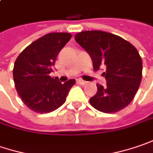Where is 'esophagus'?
Instances as JSON below:
<instances>
[{"label":"esophagus","mask_w":153,"mask_h":153,"mask_svg":"<svg viewBox=\"0 0 153 153\" xmlns=\"http://www.w3.org/2000/svg\"><path fill=\"white\" fill-rule=\"evenodd\" d=\"M77 82L79 84H80V85H85V84L87 83L86 81H85V80L81 79H77Z\"/></svg>","instance_id":"34e87169"}]
</instances>
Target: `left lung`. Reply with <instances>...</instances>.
<instances>
[{"label":"left lung","instance_id":"1","mask_svg":"<svg viewBox=\"0 0 153 153\" xmlns=\"http://www.w3.org/2000/svg\"><path fill=\"white\" fill-rule=\"evenodd\" d=\"M76 42L87 51L93 69L106 67V86L97 84L91 105L103 113H116L129 104L142 78V60L136 48L123 37L102 30H85L75 35Z\"/></svg>","mask_w":153,"mask_h":153}]
</instances>
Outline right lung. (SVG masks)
Segmentation results:
<instances>
[{
	"label": "right lung",
	"instance_id": "right-lung-1",
	"mask_svg": "<svg viewBox=\"0 0 153 153\" xmlns=\"http://www.w3.org/2000/svg\"><path fill=\"white\" fill-rule=\"evenodd\" d=\"M68 32H52L37 39L19 55L13 70V80L23 103L37 113H49L66 101L75 79L62 84L52 78L56 59L71 39Z\"/></svg>",
	"mask_w": 153,
	"mask_h": 153
}]
</instances>
